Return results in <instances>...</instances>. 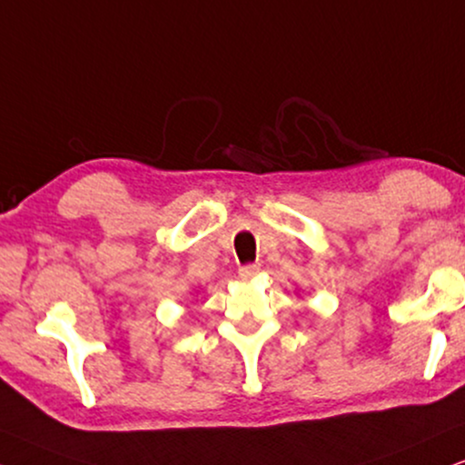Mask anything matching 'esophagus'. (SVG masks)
<instances>
[{"mask_svg": "<svg viewBox=\"0 0 465 465\" xmlns=\"http://www.w3.org/2000/svg\"><path fill=\"white\" fill-rule=\"evenodd\" d=\"M257 272H260V263H246V266H240L238 268L240 279H244V281L252 279V276H255Z\"/></svg>", "mask_w": 465, "mask_h": 465, "instance_id": "esophagus-1", "label": "esophagus"}]
</instances>
